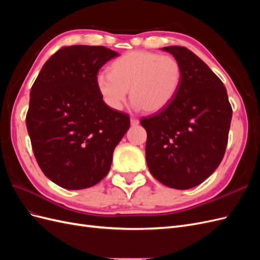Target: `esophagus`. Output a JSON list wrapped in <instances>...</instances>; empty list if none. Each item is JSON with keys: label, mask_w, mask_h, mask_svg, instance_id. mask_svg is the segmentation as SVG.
<instances>
[{"label": "esophagus", "mask_w": 260, "mask_h": 260, "mask_svg": "<svg viewBox=\"0 0 260 260\" xmlns=\"http://www.w3.org/2000/svg\"><path fill=\"white\" fill-rule=\"evenodd\" d=\"M131 125H138L140 123V120L139 119H136V118H131Z\"/></svg>", "instance_id": "obj_1"}]
</instances>
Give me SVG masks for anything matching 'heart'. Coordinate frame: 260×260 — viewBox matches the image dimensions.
Instances as JSON below:
<instances>
[{
	"label": "heart",
	"instance_id": "1",
	"mask_svg": "<svg viewBox=\"0 0 260 260\" xmlns=\"http://www.w3.org/2000/svg\"><path fill=\"white\" fill-rule=\"evenodd\" d=\"M182 82V67L177 58L147 51H132L112 62L109 74L100 73L96 89L104 103L120 111L130 91L132 107L157 113L175 100Z\"/></svg>",
	"mask_w": 260,
	"mask_h": 260
}]
</instances>
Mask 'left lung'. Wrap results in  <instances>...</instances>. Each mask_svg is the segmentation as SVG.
Returning a JSON list of instances; mask_svg holds the SVG:
<instances>
[{
    "mask_svg": "<svg viewBox=\"0 0 260 260\" xmlns=\"http://www.w3.org/2000/svg\"><path fill=\"white\" fill-rule=\"evenodd\" d=\"M182 67L175 100L141 120L147 133L145 156L155 179L168 187L187 190L205 181L225 152L232 108L222 81L183 46H166Z\"/></svg>",
    "mask_w": 260,
    "mask_h": 260,
    "instance_id": "8db88e82",
    "label": "left lung"
}]
</instances>
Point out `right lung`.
<instances>
[{
    "instance_id": "1",
    "label": "right lung",
    "mask_w": 260,
    "mask_h": 260,
    "mask_svg": "<svg viewBox=\"0 0 260 260\" xmlns=\"http://www.w3.org/2000/svg\"><path fill=\"white\" fill-rule=\"evenodd\" d=\"M118 55L104 46H66L46 60L31 88L26 124L36 159L67 190L99 183L130 127L129 116L109 108L95 84L99 70Z\"/></svg>"
}]
</instances>
